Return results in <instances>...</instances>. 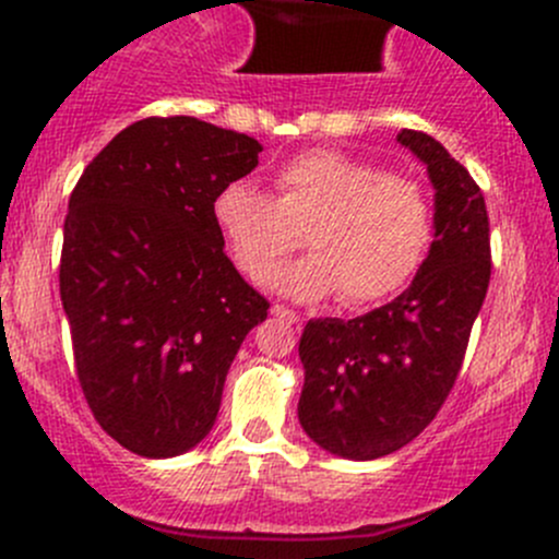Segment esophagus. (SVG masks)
Here are the masks:
<instances>
[{"label": "esophagus", "mask_w": 559, "mask_h": 559, "mask_svg": "<svg viewBox=\"0 0 559 559\" xmlns=\"http://www.w3.org/2000/svg\"><path fill=\"white\" fill-rule=\"evenodd\" d=\"M273 316H278V319H284V321H289V324H300V313H295L292 311V308H286V306H281V302H275L273 306Z\"/></svg>", "instance_id": "esophagus-1"}]
</instances>
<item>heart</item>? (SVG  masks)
Instances as JSON below:
<instances>
[{
    "mask_svg": "<svg viewBox=\"0 0 559 559\" xmlns=\"http://www.w3.org/2000/svg\"><path fill=\"white\" fill-rule=\"evenodd\" d=\"M273 180L275 197L233 180L213 200V222L251 281L289 257L302 233L311 253L270 278L295 300L341 292L343 306H373L403 292L425 264L436 202L421 180L337 151L292 156Z\"/></svg>",
    "mask_w": 559,
    "mask_h": 559,
    "instance_id": "b5f03b06",
    "label": "heart"
}]
</instances>
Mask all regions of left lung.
<instances>
[{"mask_svg": "<svg viewBox=\"0 0 559 559\" xmlns=\"http://www.w3.org/2000/svg\"><path fill=\"white\" fill-rule=\"evenodd\" d=\"M436 186V240L414 284L357 319H311L300 425L330 454L376 460L414 441L447 403L487 297L489 216L471 173L425 132L397 134Z\"/></svg>", "mask_w": 559, "mask_h": 559, "instance_id": "left-lung-1", "label": "left lung"}]
</instances>
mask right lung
Segmentation results:
<instances>
[{
  "label": "right lung",
  "instance_id": "right-lung-1",
  "mask_svg": "<svg viewBox=\"0 0 559 559\" xmlns=\"http://www.w3.org/2000/svg\"><path fill=\"white\" fill-rule=\"evenodd\" d=\"M262 145L191 116L118 132L70 194L59 292L78 384L99 427L140 456L211 432L227 370L270 302L224 253L213 200Z\"/></svg>",
  "mask_w": 559,
  "mask_h": 559
}]
</instances>
